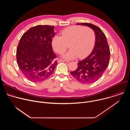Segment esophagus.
Listing matches in <instances>:
<instances>
[{
	"label": "esophagus",
	"mask_w": 130,
	"mask_h": 130,
	"mask_svg": "<svg viewBox=\"0 0 130 130\" xmlns=\"http://www.w3.org/2000/svg\"><path fill=\"white\" fill-rule=\"evenodd\" d=\"M67 62L68 63V62H68V61H66V60H62V59H60V60H59L58 61V63H60V62Z\"/></svg>",
	"instance_id": "1"
}]
</instances>
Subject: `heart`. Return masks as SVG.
Listing matches in <instances>:
<instances>
[{
  "label": "heart",
  "mask_w": 130,
  "mask_h": 130,
  "mask_svg": "<svg viewBox=\"0 0 130 130\" xmlns=\"http://www.w3.org/2000/svg\"><path fill=\"white\" fill-rule=\"evenodd\" d=\"M95 42V33L90 28L72 26L62 31V36H54L51 43L54 51L59 54L65 52L69 45L70 50L64 54L63 57L73 60L87 57L93 48Z\"/></svg>",
  "instance_id": "heart-1"
}]
</instances>
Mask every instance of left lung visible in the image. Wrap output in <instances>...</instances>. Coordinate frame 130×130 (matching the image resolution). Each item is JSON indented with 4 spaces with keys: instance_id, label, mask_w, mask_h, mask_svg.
Segmentation results:
<instances>
[{
    "instance_id": "1",
    "label": "left lung",
    "mask_w": 130,
    "mask_h": 130,
    "mask_svg": "<svg viewBox=\"0 0 130 130\" xmlns=\"http://www.w3.org/2000/svg\"><path fill=\"white\" fill-rule=\"evenodd\" d=\"M87 26L93 30L96 35L95 47L86 58L79 62L76 70L70 72L71 75L79 82L90 84L99 79L107 67L110 50L106 36L98 27L90 23H78Z\"/></svg>"
}]
</instances>
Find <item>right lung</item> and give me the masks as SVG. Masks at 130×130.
Instances as JSON below:
<instances>
[{
    "label": "right lung",
    "mask_w": 130,
    "mask_h": 130,
    "mask_svg": "<svg viewBox=\"0 0 130 130\" xmlns=\"http://www.w3.org/2000/svg\"><path fill=\"white\" fill-rule=\"evenodd\" d=\"M55 33L53 26L38 25L22 35L16 50V60L29 80L41 82L53 72L58 64L51 44Z\"/></svg>",
    "instance_id": "right-lung-1"
}]
</instances>
